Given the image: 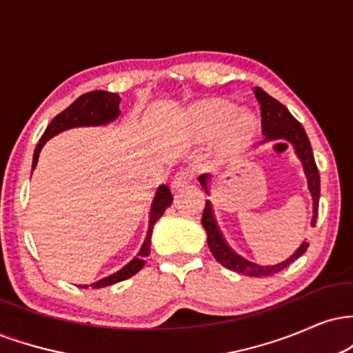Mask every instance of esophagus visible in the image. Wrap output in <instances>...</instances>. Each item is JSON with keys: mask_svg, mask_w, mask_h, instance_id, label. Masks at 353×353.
I'll list each match as a JSON object with an SVG mask.
<instances>
[{"mask_svg": "<svg viewBox=\"0 0 353 353\" xmlns=\"http://www.w3.org/2000/svg\"><path fill=\"white\" fill-rule=\"evenodd\" d=\"M190 179H192V171H190V169H181V171L172 177L171 185L174 189L182 188V185L188 184Z\"/></svg>", "mask_w": 353, "mask_h": 353, "instance_id": "esophagus-1", "label": "esophagus"}]
</instances>
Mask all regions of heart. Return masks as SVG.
<instances>
[{
  "label": "heart",
  "mask_w": 353,
  "mask_h": 353,
  "mask_svg": "<svg viewBox=\"0 0 353 353\" xmlns=\"http://www.w3.org/2000/svg\"><path fill=\"white\" fill-rule=\"evenodd\" d=\"M259 121L252 112L230 101L210 99L199 103L185 117V129L196 139H210L224 134V149L239 152L252 143Z\"/></svg>",
  "instance_id": "heart-1"
}]
</instances>
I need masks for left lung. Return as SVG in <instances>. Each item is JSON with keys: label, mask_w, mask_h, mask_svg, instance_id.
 <instances>
[{"label": "left lung", "mask_w": 353, "mask_h": 353, "mask_svg": "<svg viewBox=\"0 0 353 353\" xmlns=\"http://www.w3.org/2000/svg\"><path fill=\"white\" fill-rule=\"evenodd\" d=\"M254 94L257 98L259 104H261L262 111V132H264L265 139L261 141V144L269 143V141H287L292 145L295 156L301 161L303 174L307 177V188H309L310 197H312V221L310 224L315 225V219L319 214V199H320V176L317 164H315L314 152H312V145L309 137H307L305 129L299 123L295 117L290 114L289 109L283 104L269 96L262 88H254ZM259 144V145H261ZM201 185L204 188L205 194L210 196V182H212V174L204 172L197 177ZM202 228L205 229L208 234V245L212 252L216 261L225 269L234 270V272L250 275V277H262V275H272L277 274L279 270L285 269L287 265L292 264L295 259H299L305 252L309 244L302 242L297 247V250L290 255L285 261L279 262L275 265H259L254 262L247 261V259L239 255L236 250L232 249L225 241L224 234H222L221 228L217 224L216 214H214V208L210 201H205L204 212H202Z\"/></svg>", "instance_id": "left-lung-1"}]
</instances>
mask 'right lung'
<instances>
[{
	"label": "right lung",
	"instance_id": "obj_1",
	"mask_svg": "<svg viewBox=\"0 0 353 353\" xmlns=\"http://www.w3.org/2000/svg\"><path fill=\"white\" fill-rule=\"evenodd\" d=\"M121 96L116 92H108V91H91L86 94L79 96L74 103L70 104L63 112H59L54 119L48 124L46 131L39 139L38 145H36L34 154H33V171L38 165L39 152L44 148V144L51 139V137L58 136L59 132L68 131V129L74 128H96V125H106L109 123H114V121L121 114ZM172 202V194L169 190L168 185L161 184L156 189L154 194L151 209H149V222H148V232H145V239L141 245L139 252L136 254V257H132L131 261L125 264L123 269H119L117 272L108 275V277L99 279L98 282H92V289H101V287L112 285L125 279L132 277L143 269L145 264V257L151 254V237H152V229L156 225V222L163 217L164 210L171 205ZM81 289H88V283L79 285Z\"/></svg>",
	"mask_w": 353,
	"mask_h": 353
}]
</instances>
